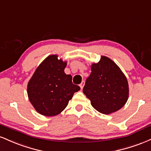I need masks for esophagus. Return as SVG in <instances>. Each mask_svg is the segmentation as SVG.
<instances>
[{
    "label": "esophagus",
    "instance_id": "obj_1",
    "mask_svg": "<svg viewBox=\"0 0 151 151\" xmlns=\"http://www.w3.org/2000/svg\"><path fill=\"white\" fill-rule=\"evenodd\" d=\"M84 85H85V81H82L81 84H80V87H81V89H83V86H84Z\"/></svg>",
    "mask_w": 151,
    "mask_h": 151
}]
</instances>
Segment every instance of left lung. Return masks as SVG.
Returning <instances> with one entry per match:
<instances>
[{"label": "left lung", "mask_w": 151, "mask_h": 151, "mask_svg": "<svg viewBox=\"0 0 151 151\" xmlns=\"http://www.w3.org/2000/svg\"><path fill=\"white\" fill-rule=\"evenodd\" d=\"M83 93L99 112L109 114L118 111L129 98V84L121 69L112 60L102 56L91 65Z\"/></svg>", "instance_id": "obj_1"}]
</instances>
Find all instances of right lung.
Returning a JSON list of instances; mask_svg holds the SVG:
<instances>
[{
	"label": "right lung",
	"mask_w": 151,
	"mask_h": 151,
	"mask_svg": "<svg viewBox=\"0 0 151 151\" xmlns=\"http://www.w3.org/2000/svg\"><path fill=\"white\" fill-rule=\"evenodd\" d=\"M67 62L50 55L37 67L27 84L28 98L36 111L47 116H56L68 105L73 94L81 90L66 75Z\"/></svg>",
	"instance_id": "right-lung-1"
}]
</instances>
